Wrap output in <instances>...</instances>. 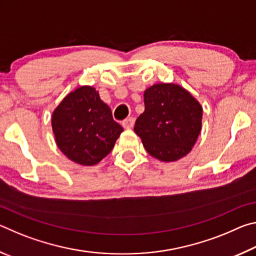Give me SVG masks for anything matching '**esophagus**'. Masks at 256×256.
<instances>
[{
    "mask_svg": "<svg viewBox=\"0 0 256 256\" xmlns=\"http://www.w3.org/2000/svg\"><path fill=\"white\" fill-rule=\"evenodd\" d=\"M122 125H123L124 128H132L134 126V118H128L126 120H124Z\"/></svg>",
    "mask_w": 256,
    "mask_h": 256,
    "instance_id": "34e87169",
    "label": "esophagus"
}]
</instances>
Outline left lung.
Segmentation results:
<instances>
[{
	"instance_id": "obj_1",
	"label": "left lung",
	"mask_w": 256,
	"mask_h": 256,
	"mask_svg": "<svg viewBox=\"0 0 256 256\" xmlns=\"http://www.w3.org/2000/svg\"><path fill=\"white\" fill-rule=\"evenodd\" d=\"M144 112L134 132L150 156L177 162L190 152L202 128L203 110L190 92L177 84H154L144 90Z\"/></svg>"
}]
</instances>
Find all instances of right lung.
I'll use <instances>...</instances> for the list:
<instances>
[{"mask_svg": "<svg viewBox=\"0 0 256 256\" xmlns=\"http://www.w3.org/2000/svg\"><path fill=\"white\" fill-rule=\"evenodd\" d=\"M55 142L63 154L82 166H94L114 148L123 128L92 86L68 94L52 115Z\"/></svg>", "mask_w": 256, "mask_h": 256, "instance_id": "1", "label": "right lung"}]
</instances>
